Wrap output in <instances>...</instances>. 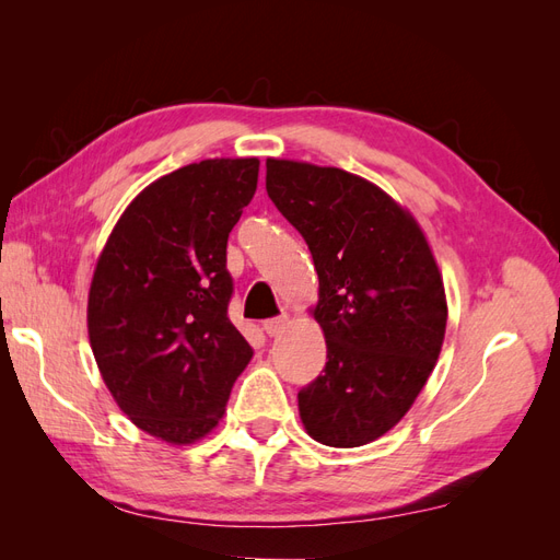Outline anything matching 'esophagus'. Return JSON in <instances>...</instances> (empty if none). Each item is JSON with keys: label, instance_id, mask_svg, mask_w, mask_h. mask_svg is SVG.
<instances>
[{"label": "esophagus", "instance_id": "1", "mask_svg": "<svg viewBox=\"0 0 560 560\" xmlns=\"http://www.w3.org/2000/svg\"><path fill=\"white\" fill-rule=\"evenodd\" d=\"M287 322H290V317H287V315L270 317V319H266V322H264V331H266L268 336H278V334L284 329Z\"/></svg>", "mask_w": 560, "mask_h": 560}]
</instances>
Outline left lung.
I'll use <instances>...</instances> for the list:
<instances>
[{"mask_svg": "<svg viewBox=\"0 0 560 560\" xmlns=\"http://www.w3.org/2000/svg\"><path fill=\"white\" fill-rule=\"evenodd\" d=\"M266 191L319 280L327 364L299 393L301 420L319 444L364 446L411 409L442 352V273L416 219L341 167L268 159Z\"/></svg>", "mask_w": 560, "mask_h": 560, "instance_id": "8db88e82", "label": "left lung"}]
</instances>
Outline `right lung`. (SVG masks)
I'll return each instance as SVG.
<instances>
[{"label": "right lung", "mask_w": 560, "mask_h": 560, "mask_svg": "<svg viewBox=\"0 0 560 560\" xmlns=\"http://www.w3.org/2000/svg\"><path fill=\"white\" fill-rule=\"evenodd\" d=\"M259 159H208L151 182L118 219L89 292V338L121 411L167 444L217 428L252 348L229 319L226 243Z\"/></svg>", "instance_id": "1"}]
</instances>
